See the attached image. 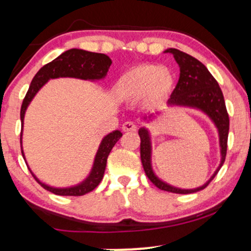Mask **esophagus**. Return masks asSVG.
Wrapping results in <instances>:
<instances>
[{"label":"esophagus","instance_id":"esophagus-1","mask_svg":"<svg viewBox=\"0 0 251 251\" xmlns=\"http://www.w3.org/2000/svg\"><path fill=\"white\" fill-rule=\"evenodd\" d=\"M135 129H137V126H135L132 122H126L123 125V131L124 132H134Z\"/></svg>","mask_w":251,"mask_h":251}]
</instances>
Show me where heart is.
<instances>
[{
  "mask_svg": "<svg viewBox=\"0 0 251 251\" xmlns=\"http://www.w3.org/2000/svg\"><path fill=\"white\" fill-rule=\"evenodd\" d=\"M174 86L175 77L168 68L143 63L126 71L118 79L114 92L124 100L144 98L149 102H158L169 97Z\"/></svg>",
  "mask_w": 251,
  "mask_h": 251,
  "instance_id": "1",
  "label": "heart"
}]
</instances>
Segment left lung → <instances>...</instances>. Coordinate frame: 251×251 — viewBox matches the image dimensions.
<instances>
[{"mask_svg": "<svg viewBox=\"0 0 251 251\" xmlns=\"http://www.w3.org/2000/svg\"><path fill=\"white\" fill-rule=\"evenodd\" d=\"M165 53H171L174 55L180 70L179 80H178L177 86L172 92L168 103L175 106H189V107L201 109L215 123L216 127L218 129V134H220L222 160L214 176L200 188L183 190L169 185L153 174L151 166V139H150L149 131L144 127L139 129L140 159H142L146 176L158 189L174 192V194H192V192L205 189L224 164L227 148V134H229V114H227L226 101H224L220 85L203 63L195 59L194 56L176 50V48H169L165 50ZM151 117L152 114L149 118Z\"/></svg>", "mask_w": 251, "mask_h": 251, "instance_id": "obj_1", "label": "left lung"}]
</instances>
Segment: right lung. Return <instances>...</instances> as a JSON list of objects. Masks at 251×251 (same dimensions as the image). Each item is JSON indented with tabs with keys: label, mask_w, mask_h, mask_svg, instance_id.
I'll return each mask as SVG.
<instances>
[{
	"label": "right lung",
	"mask_w": 251,
	"mask_h": 251,
	"mask_svg": "<svg viewBox=\"0 0 251 251\" xmlns=\"http://www.w3.org/2000/svg\"><path fill=\"white\" fill-rule=\"evenodd\" d=\"M111 59L107 55L101 53H92V51L82 50H70L61 55L57 56L53 61L45 65L43 67L35 74V76L31 80V83L28 89L27 94H25L24 102L21 106V124L24 126V119L25 109L29 105L33 98L39 92V89L45 85L50 79H56V77H77V79L82 80H100L106 76L107 74L109 66H111ZM123 133L120 131H113L112 133L106 135L100 144L99 150H98L96 159H94L93 169H92L91 174L82 183L79 185L72 186V188L65 189H57L51 188V186L46 185L40 181L35 177V175L30 171L33 177L35 178L37 183L43 186L47 191L53 192V194L59 196H83L88 192L93 191L102 180L103 174H105L106 163H107V158L111 150L116 145V143L120 139ZM22 140V128H21V138ZM22 143V142H21ZM22 150V146H21ZM22 155L25 157L24 151Z\"/></svg>",
	"instance_id": "1"
}]
</instances>
